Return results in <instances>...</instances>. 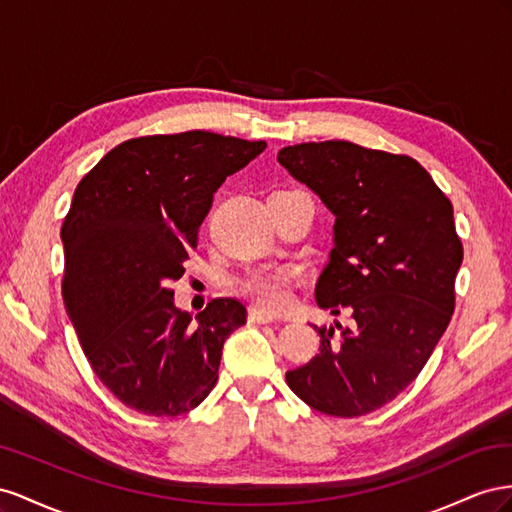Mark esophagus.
I'll return each mask as SVG.
<instances>
[{
  "label": "esophagus",
  "mask_w": 512,
  "mask_h": 512,
  "mask_svg": "<svg viewBox=\"0 0 512 512\" xmlns=\"http://www.w3.org/2000/svg\"><path fill=\"white\" fill-rule=\"evenodd\" d=\"M248 319H251L253 324H272V321L279 319V315H274V313H270L266 309H261V306L253 304L251 311H248Z\"/></svg>",
  "instance_id": "obj_1"
}]
</instances>
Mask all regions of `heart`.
Listing matches in <instances>:
<instances>
[{"mask_svg": "<svg viewBox=\"0 0 512 512\" xmlns=\"http://www.w3.org/2000/svg\"><path fill=\"white\" fill-rule=\"evenodd\" d=\"M291 268H261L248 272L238 281L244 296L251 298L266 311H281L291 302V283H294Z\"/></svg>", "mask_w": 512, "mask_h": 512, "instance_id": "1", "label": "heart"}]
</instances>
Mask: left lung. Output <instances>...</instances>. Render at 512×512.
I'll return each mask as SVG.
<instances>
[{
    "label": "left lung",
    "instance_id": "left-lung-1",
    "mask_svg": "<svg viewBox=\"0 0 512 512\" xmlns=\"http://www.w3.org/2000/svg\"><path fill=\"white\" fill-rule=\"evenodd\" d=\"M276 160L334 214L315 300L347 326L315 330L319 354L285 379L313 410H379L425 367L455 311L463 261L450 199L414 158L349 141L287 145Z\"/></svg>",
    "mask_w": 512,
    "mask_h": 512
}]
</instances>
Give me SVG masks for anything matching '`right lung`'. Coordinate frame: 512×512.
Returning a JSON list of instances; mask_svg holds the SVG:
<instances>
[{"instance_id": "obj_1", "label": "right lung", "mask_w": 512, "mask_h": 512, "mask_svg": "<svg viewBox=\"0 0 512 512\" xmlns=\"http://www.w3.org/2000/svg\"><path fill=\"white\" fill-rule=\"evenodd\" d=\"M266 150L206 130L120 143L83 175L62 225L66 313L94 373L148 416L195 410L216 386L246 306L214 298L195 319L173 302L227 175Z\"/></svg>"}]
</instances>
